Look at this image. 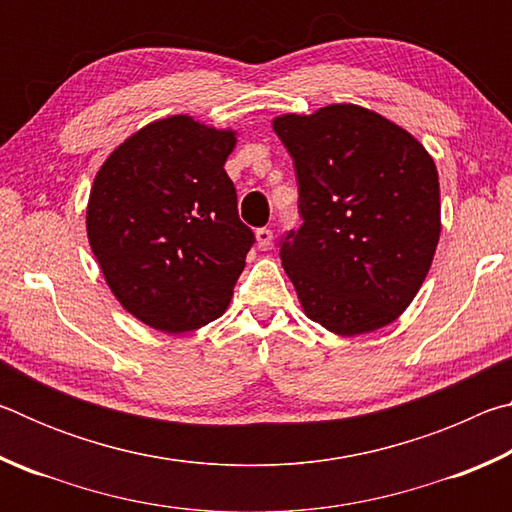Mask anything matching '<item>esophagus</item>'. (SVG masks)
I'll return each mask as SVG.
<instances>
[{
	"label": "esophagus",
	"mask_w": 512,
	"mask_h": 512,
	"mask_svg": "<svg viewBox=\"0 0 512 512\" xmlns=\"http://www.w3.org/2000/svg\"><path fill=\"white\" fill-rule=\"evenodd\" d=\"M255 235H257V246L262 250L273 246V230L271 228H257Z\"/></svg>",
	"instance_id": "esophagus-1"
}]
</instances>
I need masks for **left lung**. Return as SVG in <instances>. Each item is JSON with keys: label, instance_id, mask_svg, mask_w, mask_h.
Returning a JSON list of instances; mask_svg holds the SVG:
<instances>
[{"label": "left lung", "instance_id": "left-lung-1", "mask_svg": "<svg viewBox=\"0 0 512 512\" xmlns=\"http://www.w3.org/2000/svg\"><path fill=\"white\" fill-rule=\"evenodd\" d=\"M300 228L280 237L305 314L341 336L375 332L411 305L440 237V187L413 135L359 106L284 115Z\"/></svg>", "mask_w": 512, "mask_h": 512}]
</instances>
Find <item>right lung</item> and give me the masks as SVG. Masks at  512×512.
Listing matches in <instances>:
<instances>
[{"label": "right lung", "mask_w": 512, "mask_h": 512, "mask_svg": "<svg viewBox=\"0 0 512 512\" xmlns=\"http://www.w3.org/2000/svg\"><path fill=\"white\" fill-rule=\"evenodd\" d=\"M235 133L178 115L112 151L94 178L88 239L124 309L178 334L219 318L255 235L223 164Z\"/></svg>", "instance_id": "1"}]
</instances>
